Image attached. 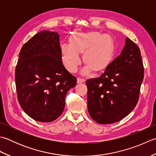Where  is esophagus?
Masks as SVG:
<instances>
[{"instance_id": "esophagus-1", "label": "esophagus", "mask_w": 156, "mask_h": 156, "mask_svg": "<svg viewBox=\"0 0 156 156\" xmlns=\"http://www.w3.org/2000/svg\"><path fill=\"white\" fill-rule=\"evenodd\" d=\"M85 81L84 79L83 78H77V83H82Z\"/></svg>"}]
</instances>
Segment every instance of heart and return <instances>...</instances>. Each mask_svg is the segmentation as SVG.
<instances>
[{"instance_id": "1", "label": "heart", "mask_w": 156, "mask_h": 156, "mask_svg": "<svg viewBox=\"0 0 156 156\" xmlns=\"http://www.w3.org/2000/svg\"><path fill=\"white\" fill-rule=\"evenodd\" d=\"M115 42L109 34L99 32H77L68 38V44L61 46L64 66L71 73L76 72L81 60L79 54H82V60L86 63L81 73L88 74L92 71L101 72L108 68L112 62Z\"/></svg>"}]
</instances>
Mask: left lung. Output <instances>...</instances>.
Wrapping results in <instances>:
<instances>
[{
    "label": "left lung",
    "instance_id": "obj_1",
    "mask_svg": "<svg viewBox=\"0 0 156 156\" xmlns=\"http://www.w3.org/2000/svg\"><path fill=\"white\" fill-rule=\"evenodd\" d=\"M144 77L138 46L128 37L120 55L101 76L87 80L88 113L96 122L112 124L135 108Z\"/></svg>",
    "mask_w": 156,
    "mask_h": 156
}]
</instances>
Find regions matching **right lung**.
I'll list each match as a JSON object with an SVG mask.
<instances>
[{"label":"right lung","instance_id":"right-lung-1","mask_svg":"<svg viewBox=\"0 0 156 156\" xmlns=\"http://www.w3.org/2000/svg\"><path fill=\"white\" fill-rule=\"evenodd\" d=\"M59 35L42 30L21 48L15 69L18 101L34 120L50 122L65 108V97L76 78L62 63Z\"/></svg>","mask_w":156,"mask_h":156}]
</instances>
